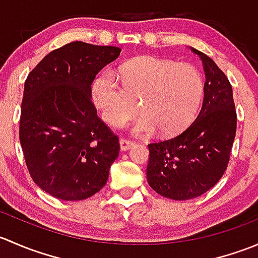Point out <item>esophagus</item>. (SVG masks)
<instances>
[{
  "label": "esophagus",
  "instance_id": "esophagus-1",
  "mask_svg": "<svg viewBox=\"0 0 258 258\" xmlns=\"http://www.w3.org/2000/svg\"><path fill=\"white\" fill-rule=\"evenodd\" d=\"M135 142L134 141H130V140L126 139H121L119 140V147H121V151H128L131 148L135 147Z\"/></svg>",
  "mask_w": 258,
  "mask_h": 258
}]
</instances>
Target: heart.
Masks as SVG:
<instances>
[{"mask_svg": "<svg viewBox=\"0 0 258 258\" xmlns=\"http://www.w3.org/2000/svg\"><path fill=\"white\" fill-rule=\"evenodd\" d=\"M117 85L105 71L91 85L92 102L108 124L118 127L137 111L142 114L132 123V132L147 136L160 130L172 136L183 131L196 114L204 95L201 74L189 63L144 56L119 69Z\"/></svg>", "mask_w": 258, "mask_h": 258, "instance_id": "obj_1", "label": "heart"}]
</instances>
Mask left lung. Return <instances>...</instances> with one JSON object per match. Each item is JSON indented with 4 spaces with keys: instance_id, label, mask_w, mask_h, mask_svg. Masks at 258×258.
<instances>
[{
    "instance_id": "obj_1",
    "label": "left lung",
    "mask_w": 258,
    "mask_h": 258,
    "mask_svg": "<svg viewBox=\"0 0 258 258\" xmlns=\"http://www.w3.org/2000/svg\"><path fill=\"white\" fill-rule=\"evenodd\" d=\"M191 51L200 56L206 76L201 111L178 136L148 145V184L177 201L201 196L220 181L237 126L230 81L207 54L194 47Z\"/></svg>"
}]
</instances>
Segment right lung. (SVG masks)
Masks as SVG:
<instances>
[{
    "mask_svg": "<svg viewBox=\"0 0 258 258\" xmlns=\"http://www.w3.org/2000/svg\"><path fill=\"white\" fill-rule=\"evenodd\" d=\"M119 52L76 41L49 52L27 76L21 147L33 182L56 199H88L107 182L118 137L97 116L91 85Z\"/></svg>",
    "mask_w": 258,
    "mask_h": 258,
    "instance_id": "obj_1",
    "label": "right lung"
}]
</instances>
